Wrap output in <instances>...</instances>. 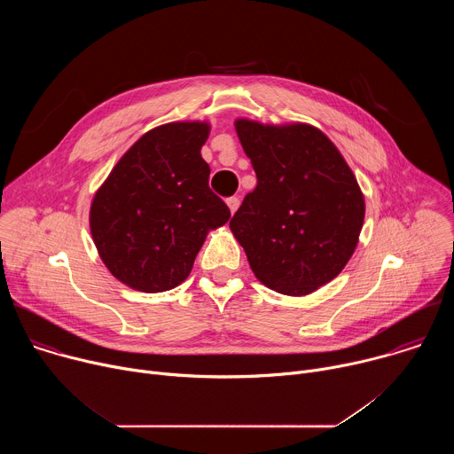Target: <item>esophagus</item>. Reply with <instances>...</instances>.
<instances>
[{
	"mask_svg": "<svg viewBox=\"0 0 454 454\" xmlns=\"http://www.w3.org/2000/svg\"><path fill=\"white\" fill-rule=\"evenodd\" d=\"M226 203H228V207H230V212H231V214H235V212H237V208H239L240 200H239L237 196H231V198H228V200H226Z\"/></svg>",
	"mask_w": 454,
	"mask_h": 454,
	"instance_id": "1",
	"label": "esophagus"
}]
</instances>
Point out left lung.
Returning a JSON list of instances; mask_svg holds the SVG:
<instances>
[{"label": "left lung", "mask_w": 454, "mask_h": 454, "mask_svg": "<svg viewBox=\"0 0 454 454\" xmlns=\"http://www.w3.org/2000/svg\"><path fill=\"white\" fill-rule=\"evenodd\" d=\"M256 174L230 228L254 277L303 296L336 278L350 261L364 219L357 179L319 129L237 120Z\"/></svg>", "instance_id": "8db88e82"}]
</instances>
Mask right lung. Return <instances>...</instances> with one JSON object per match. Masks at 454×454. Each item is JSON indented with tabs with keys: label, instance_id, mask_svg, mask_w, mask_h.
Masks as SVG:
<instances>
[{
	"label": "right lung",
	"instance_id": "obj_1",
	"mask_svg": "<svg viewBox=\"0 0 454 454\" xmlns=\"http://www.w3.org/2000/svg\"><path fill=\"white\" fill-rule=\"evenodd\" d=\"M208 123L176 121L144 135L93 198L90 226L107 270L125 286L161 293L192 271L208 230L230 208L208 184Z\"/></svg>",
	"mask_w": 454,
	"mask_h": 454
}]
</instances>
